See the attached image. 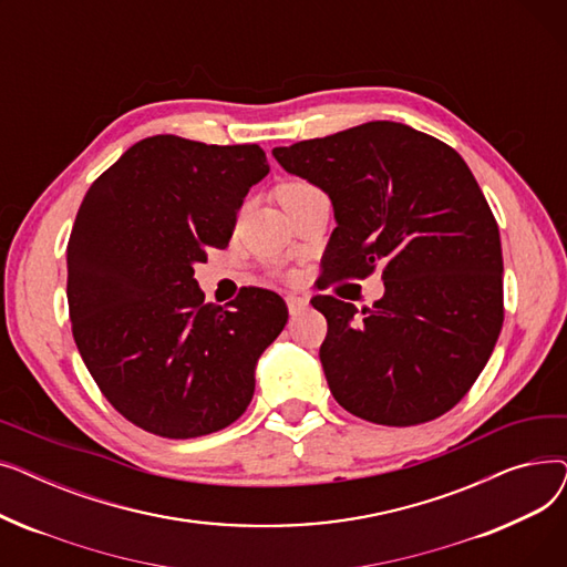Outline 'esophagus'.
Masks as SVG:
<instances>
[{"mask_svg": "<svg viewBox=\"0 0 567 567\" xmlns=\"http://www.w3.org/2000/svg\"><path fill=\"white\" fill-rule=\"evenodd\" d=\"M308 299H303V296H293V293H289L287 296V308H289V315L291 317H299L301 312H306L308 310Z\"/></svg>", "mask_w": 567, "mask_h": 567, "instance_id": "34e87169", "label": "esophagus"}]
</instances>
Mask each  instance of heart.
<instances>
[{"mask_svg": "<svg viewBox=\"0 0 567 567\" xmlns=\"http://www.w3.org/2000/svg\"><path fill=\"white\" fill-rule=\"evenodd\" d=\"M312 190H317L312 184L301 182V178H293V182H287V184H282V186L278 188V197H280V202H285V199L301 197V195L312 193Z\"/></svg>", "mask_w": 567, "mask_h": 567, "instance_id": "heart-1", "label": "heart"}]
</instances>
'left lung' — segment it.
I'll return each instance as SVG.
<instances>
[{"label": "left lung", "instance_id": "1", "mask_svg": "<svg viewBox=\"0 0 567 567\" xmlns=\"http://www.w3.org/2000/svg\"><path fill=\"white\" fill-rule=\"evenodd\" d=\"M274 156L331 197L338 227L323 274L368 278L383 264L385 291L363 319L333 296L312 299L329 321L319 359L338 404L391 427L451 411L503 326L498 225L468 165L395 122L276 146Z\"/></svg>", "mask_w": 567, "mask_h": 567}]
</instances>
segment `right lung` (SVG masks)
Instances as JSON below:
<instances>
[{
  "instance_id": "right-lung-1",
  "label": "right lung",
  "mask_w": 567,
  "mask_h": 567,
  "mask_svg": "<svg viewBox=\"0 0 567 567\" xmlns=\"http://www.w3.org/2000/svg\"><path fill=\"white\" fill-rule=\"evenodd\" d=\"M268 174L259 144L140 140L86 190L69 238V312L82 361L133 425L195 439L231 425L255 368L287 323L276 291L204 303L195 264L225 248L248 190Z\"/></svg>"
}]
</instances>
